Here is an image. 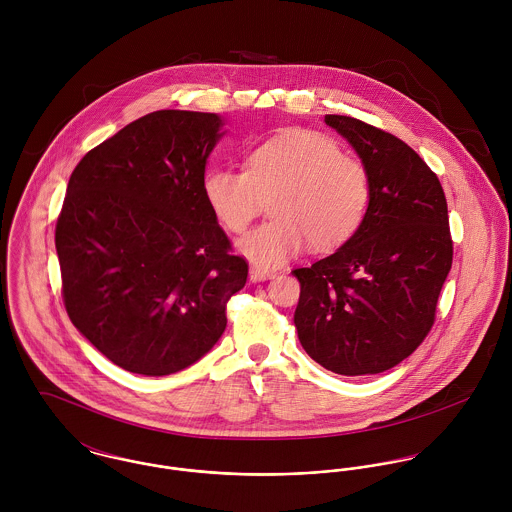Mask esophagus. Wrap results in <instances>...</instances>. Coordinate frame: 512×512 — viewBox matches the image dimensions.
Returning <instances> with one entry per match:
<instances>
[{
	"label": "esophagus",
	"instance_id": "esophagus-1",
	"mask_svg": "<svg viewBox=\"0 0 512 512\" xmlns=\"http://www.w3.org/2000/svg\"><path fill=\"white\" fill-rule=\"evenodd\" d=\"M274 276H276L274 272H266V270H258V268L250 270V280L252 282H264V280H270Z\"/></svg>",
	"mask_w": 512,
	"mask_h": 512
}]
</instances>
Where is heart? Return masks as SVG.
Segmentation results:
<instances>
[{"label":"heart","instance_id":"heart-1","mask_svg":"<svg viewBox=\"0 0 512 512\" xmlns=\"http://www.w3.org/2000/svg\"><path fill=\"white\" fill-rule=\"evenodd\" d=\"M205 201L220 226L240 234L266 201L270 215L238 242V252L260 270H274L309 240L317 252L349 242L363 226L372 199L365 163L343 155L329 136L293 130L254 147L244 169L211 167Z\"/></svg>","mask_w":512,"mask_h":512}]
</instances>
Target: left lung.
Wrapping results in <instances>:
<instances>
[{
    "label": "left lung",
    "mask_w": 512,
    "mask_h": 512,
    "mask_svg": "<svg viewBox=\"0 0 512 512\" xmlns=\"http://www.w3.org/2000/svg\"><path fill=\"white\" fill-rule=\"evenodd\" d=\"M370 173L359 232L335 254L295 268L293 323L305 353L331 372L378 374L408 359L436 321L453 240L438 175L396 136L327 114Z\"/></svg>",
    "instance_id": "left-lung-1"
}]
</instances>
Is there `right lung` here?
<instances>
[{
	"instance_id": "add662e5",
	"label": "right lung",
	"mask_w": 512,
	"mask_h": 512,
	"mask_svg": "<svg viewBox=\"0 0 512 512\" xmlns=\"http://www.w3.org/2000/svg\"><path fill=\"white\" fill-rule=\"evenodd\" d=\"M209 112L157 110L74 167L55 228L74 327L114 365L165 376L207 355L248 262L213 217L205 163L219 142Z\"/></svg>"
}]
</instances>
